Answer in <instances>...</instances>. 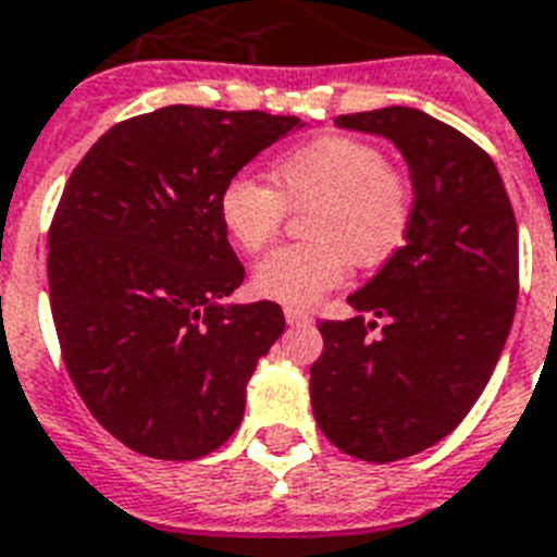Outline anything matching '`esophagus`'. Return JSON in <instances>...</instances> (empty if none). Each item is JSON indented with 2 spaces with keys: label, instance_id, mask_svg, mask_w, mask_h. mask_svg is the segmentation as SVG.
<instances>
[{
  "label": "esophagus",
  "instance_id": "obj_1",
  "mask_svg": "<svg viewBox=\"0 0 557 557\" xmlns=\"http://www.w3.org/2000/svg\"><path fill=\"white\" fill-rule=\"evenodd\" d=\"M283 314H286L288 325H308V322H311V314H308V311H302V308H297V306H286V308H283Z\"/></svg>",
  "mask_w": 557,
  "mask_h": 557
}]
</instances>
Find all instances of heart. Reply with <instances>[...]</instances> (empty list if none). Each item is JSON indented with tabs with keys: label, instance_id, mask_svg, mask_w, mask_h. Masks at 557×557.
Masks as SVG:
<instances>
[{
	"label": "heart",
	"instance_id": "obj_1",
	"mask_svg": "<svg viewBox=\"0 0 557 557\" xmlns=\"http://www.w3.org/2000/svg\"><path fill=\"white\" fill-rule=\"evenodd\" d=\"M271 184L235 175L218 195L223 232L249 255L277 237L286 207L314 203L306 218L311 240L280 246L251 271V288L265 300L311 306L348 277L350 260L380 265L396 255L413 223L408 177L357 138L329 135L292 149L274 163Z\"/></svg>",
	"mask_w": 557,
	"mask_h": 557
}]
</instances>
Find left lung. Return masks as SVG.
Wrapping results in <instances>:
<instances>
[{
  "label": "left lung",
  "mask_w": 557,
  "mask_h": 557,
  "mask_svg": "<svg viewBox=\"0 0 557 557\" xmlns=\"http://www.w3.org/2000/svg\"><path fill=\"white\" fill-rule=\"evenodd\" d=\"M334 124L387 138L413 184L405 246L350 294L357 317L320 322L325 348L311 366L331 445L387 465L459 428L493 376L516 314L518 226L493 158L445 121L382 107Z\"/></svg>",
  "instance_id": "1"
}]
</instances>
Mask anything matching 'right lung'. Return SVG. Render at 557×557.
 Returning a JSON list of instances; mask_svg holds the SVG:
<instances>
[{"mask_svg":"<svg viewBox=\"0 0 557 557\" xmlns=\"http://www.w3.org/2000/svg\"><path fill=\"white\" fill-rule=\"evenodd\" d=\"M297 115L172 104L107 129L62 191L48 286L64 366L98 424L129 450H218L277 343V302H226L243 265L218 218L228 177Z\"/></svg>","mask_w":557,"mask_h":557,"instance_id":"add662e5","label":"right lung"}]
</instances>
